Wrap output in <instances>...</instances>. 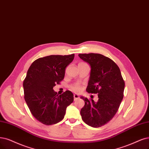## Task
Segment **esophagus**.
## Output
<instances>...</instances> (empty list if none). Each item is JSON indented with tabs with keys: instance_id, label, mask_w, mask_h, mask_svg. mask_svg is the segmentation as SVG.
I'll return each mask as SVG.
<instances>
[{
	"instance_id": "obj_1",
	"label": "esophagus",
	"mask_w": 149,
	"mask_h": 149,
	"mask_svg": "<svg viewBox=\"0 0 149 149\" xmlns=\"http://www.w3.org/2000/svg\"><path fill=\"white\" fill-rule=\"evenodd\" d=\"M79 98V96L78 95H74V101H76L77 100H78Z\"/></svg>"
}]
</instances>
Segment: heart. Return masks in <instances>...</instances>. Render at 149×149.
Here are the masks:
<instances>
[{
	"label": "heart",
	"instance_id": "1",
	"mask_svg": "<svg viewBox=\"0 0 149 149\" xmlns=\"http://www.w3.org/2000/svg\"><path fill=\"white\" fill-rule=\"evenodd\" d=\"M70 89L75 93H79L81 91V86L79 84H74L70 86Z\"/></svg>",
	"mask_w": 149,
	"mask_h": 149
}]
</instances>
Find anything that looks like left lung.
<instances>
[{"label":"left lung","mask_w":149,"mask_h":149,"mask_svg":"<svg viewBox=\"0 0 149 149\" xmlns=\"http://www.w3.org/2000/svg\"><path fill=\"white\" fill-rule=\"evenodd\" d=\"M91 66L86 88L89 93L97 94L98 101L81 96L85 106L80 114L84 122L94 128L101 127L116 114L123 97L125 81L118 66L109 58L98 53L79 54Z\"/></svg>","instance_id":"obj_1"}]
</instances>
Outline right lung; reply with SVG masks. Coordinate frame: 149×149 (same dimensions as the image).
Returning <instances> with one entry per match:
<instances>
[{
  "mask_svg": "<svg viewBox=\"0 0 149 149\" xmlns=\"http://www.w3.org/2000/svg\"><path fill=\"white\" fill-rule=\"evenodd\" d=\"M74 54L50 55L32 63L23 81L24 100L31 113L38 122L52 125L61 121L74 95L68 90L58 95L53 87L64 77L65 68L73 61Z\"/></svg>",
  "mask_w": 149,
  "mask_h": 149,
  "instance_id": "add662e5",
  "label": "right lung"
}]
</instances>
